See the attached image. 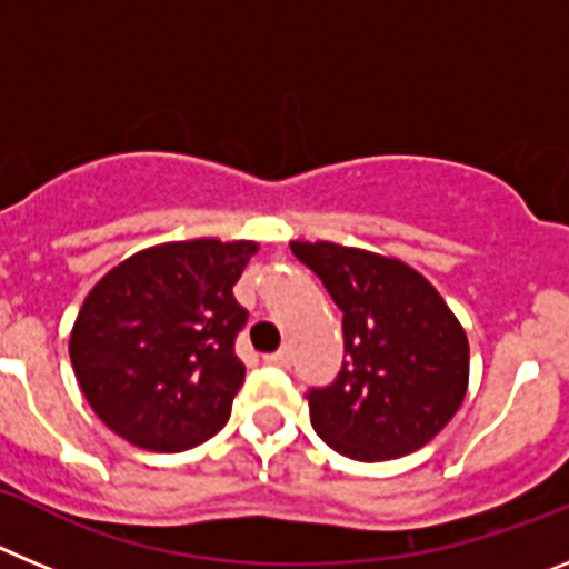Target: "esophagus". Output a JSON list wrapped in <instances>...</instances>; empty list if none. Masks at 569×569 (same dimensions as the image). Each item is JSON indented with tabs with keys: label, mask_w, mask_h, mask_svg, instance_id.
Returning a JSON list of instances; mask_svg holds the SVG:
<instances>
[{
	"label": "esophagus",
	"mask_w": 569,
	"mask_h": 569,
	"mask_svg": "<svg viewBox=\"0 0 569 569\" xmlns=\"http://www.w3.org/2000/svg\"><path fill=\"white\" fill-rule=\"evenodd\" d=\"M264 361L273 367H288L290 365V353L288 350H276V353H268L264 356Z\"/></svg>",
	"instance_id": "34e87169"
}]
</instances>
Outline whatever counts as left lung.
I'll list each match as a JSON object with an SVG mask.
<instances>
[{
    "instance_id": "1",
    "label": "left lung",
    "mask_w": 569,
    "mask_h": 569,
    "mask_svg": "<svg viewBox=\"0 0 569 569\" xmlns=\"http://www.w3.org/2000/svg\"><path fill=\"white\" fill-rule=\"evenodd\" d=\"M341 310L345 361L308 390L310 425L336 453L387 461L441 433L467 393L470 347L439 290L405 261L333 241H290Z\"/></svg>"
}]
</instances>
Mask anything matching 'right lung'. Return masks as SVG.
Segmentation results:
<instances>
[{"mask_svg": "<svg viewBox=\"0 0 569 569\" xmlns=\"http://www.w3.org/2000/svg\"><path fill=\"white\" fill-rule=\"evenodd\" d=\"M256 241H168L116 264L88 293L70 361L93 413L130 445L182 453L230 419L244 381L233 284Z\"/></svg>", "mask_w": 569, "mask_h": 569, "instance_id": "add662e5", "label": "right lung"}]
</instances>
